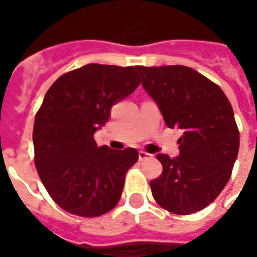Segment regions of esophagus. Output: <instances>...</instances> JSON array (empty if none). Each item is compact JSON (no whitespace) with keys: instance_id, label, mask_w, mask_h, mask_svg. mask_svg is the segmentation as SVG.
I'll list each match as a JSON object with an SVG mask.
<instances>
[{"instance_id":"esophagus-1","label":"esophagus","mask_w":257,"mask_h":257,"mask_svg":"<svg viewBox=\"0 0 257 257\" xmlns=\"http://www.w3.org/2000/svg\"><path fill=\"white\" fill-rule=\"evenodd\" d=\"M149 158H153V154H150V153H146V151H140L139 153L140 161H143V160H149Z\"/></svg>"}]
</instances>
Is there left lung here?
<instances>
[{
	"instance_id": "8db88e82",
	"label": "left lung",
	"mask_w": 257,
	"mask_h": 257,
	"mask_svg": "<svg viewBox=\"0 0 257 257\" xmlns=\"http://www.w3.org/2000/svg\"><path fill=\"white\" fill-rule=\"evenodd\" d=\"M142 85L168 128H179V156L158 154L160 178L150 182L157 204L176 215L204 209L231 176L239 149L234 111L224 92L186 66H138Z\"/></svg>"
}]
</instances>
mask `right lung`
I'll list each match as a JSON object with an SVG mask.
<instances>
[{"instance_id":"add662e5","label":"right lung","mask_w":257,"mask_h":257,"mask_svg":"<svg viewBox=\"0 0 257 257\" xmlns=\"http://www.w3.org/2000/svg\"><path fill=\"white\" fill-rule=\"evenodd\" d=\"M139 84L136 67L90 63L63 74L48 89L33 129L34 162L62 209L96 217L118 204L139 153L97 147L93 135L110 118L111 107Z\"/></svg>"}]
</instances>
